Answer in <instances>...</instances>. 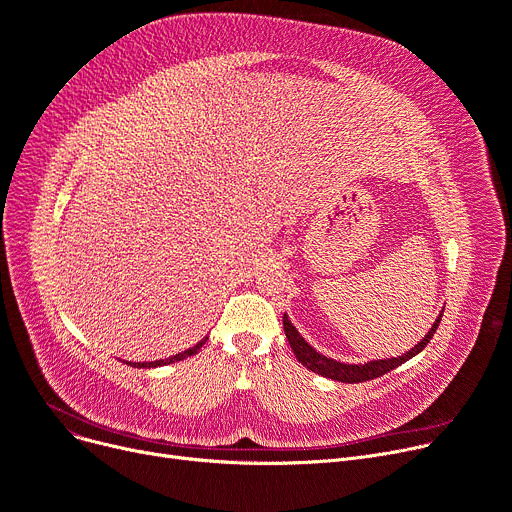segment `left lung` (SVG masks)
<instances>
[{"label": "left lung", "mask_w": 512, "mask_h": 512, "mask_svg": "<svg viewBox=\"0 0 512 512\" xmlns=\"http://www.w3.org/2000/svg\"><path fill=\"white\" fill-rule=\"evenodd\" d=\"M444 312V310H442ZM442 320V314L438 316V320L434 322V326L430 328V333L419 341L411 351H407L405 355H399V357H390V359H376V362H370V364H364V366H355V364H341V362H335V359L330 357H324L320 355L316 349H312L304 339L302 335H297L295 326L289 322L287 316H283V328H285V335H287V341L297 357V362L306 366L308 370L324 376V378H330V380H339V382H347V384H355V382H366V380H374L390 370L399 368L401 364H405L407 359L415 357L419 351H422L430 339L434 337L436 328Z\"/></svg>", "instance_id": "obj_1"}]
</instances>
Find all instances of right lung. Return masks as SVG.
I'll return each instance as SVG.
<instances>
[{"instance_id": "add662e5", "label": "right lung", "mask_w": 512, "mask_h": 512, "mask_svg": "<svg viewBox=\"0 0 512 512\" xmlns=\"http://www.w3.org/2000/svg\"><path fill=\"white\" fill-rule=\"evenodd\" d=\"M206 339L208 337H204L198 345H194L192 349H188V351H184V353H177V355H173V357H167V359H161V362H148V364H132V362H128L130 366H134V368H157V366H167V364H173V362H179V359H184V357H190V355H196L198 351H200V347L206 343Z\"/></svg>"}]
</instances>
